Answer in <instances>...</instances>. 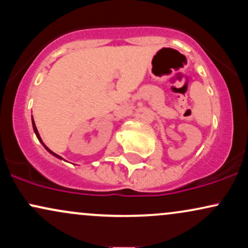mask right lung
Returning a JSON list of instances; mask_svg holds the SVG:
<instances>
[{
  "instance_id": "right-lung-1",
  "label": "right lung",
  "mask_w": 248,
  "mask_h": 248,
  "mask_svg": "<svg viewBox=\"0 0 248 248\" xmlns=\"http://www.w3.org/2000/svg\"><path fill=\"white\" fill-rule=\"evenodd\" d=\"M32 127H33V132H35V134H36V136H37V139H38V141H39V142H41V143L43 144V147H44V148H45V149H46V150H47V152H49V153L51 154V155H53V156H55V157H57V158H59V160H62V157H61V156H59V155H57V154H56V153H53V152H52V150H50V149H49V148H47L46 146H45V144H44V142H43V141H42V138H41V135H39L38 130H37V127H36V124H35V121H33V118H32Z\"/></svg>"
}]
</instances>
